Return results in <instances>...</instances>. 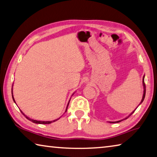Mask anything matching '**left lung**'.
<instances>
[{"instance_id": "1", "label": "left lung", "mask_w": 157, "mask_h": 157, "mask_svg": "<svg viewBox=\"0 0 157 157\" xmlns=\"http://www.w3.org/2000/svg\"><path fill=\"white\" fill-rule=\"evenodd\" d=\"M144 78H145V75L144 76V77H143V86H144V94H143V97H142V99H141V103H140V104H141L142 103V102L143 101H144V98H145V82H144ZM139 104V105H140ZM138 105V106H139ZM137 108H138V107H137ZM136 109H134V110L132 112V113L129 115V116L128 117H126V118H125V119H122V120H120V121H115V122H110V123H119V122H121V121H123V120H125V119H128V118L130 116L131 114H132L134 112V111L136 110Z\"/></svg>"}]
</instances>
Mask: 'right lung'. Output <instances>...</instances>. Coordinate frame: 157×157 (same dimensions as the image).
I'll use <instances>...</instances> for the list:
<instances>
[{
  "instance_id": "1",
  "label": "right lung",
  "mask_w": 157,
  "mask_h": 157,
  "mask_svg": "<svg viewBox=\"0 0 157 157\" xmlns=\"http://www.w3.org/2000/svg\"><path fill=\"white\" fill-rule=\"evenodd\" d=\"M12 87H13V86H12ZM12 98H13V101H14V103H16V101H15V100H14V98H13V92H12ZM72 94V95H73ZM71 95V96H72ZM70 101H69V102H68V104H67V106H68V105H69V103H70ZM67 108H66V110H65V112H66V111H67ZM21 112H22V114H23L25 117H26V119H27L28 120H29V121H31L32 122H33V123H37V124H49V123H52V122H54V121H57V120H59V119H56V120H54V121H37V120H34V119H30L29 117H27L25 114L23 112L21 111Z\"/></svg>"
}]
</instances>
